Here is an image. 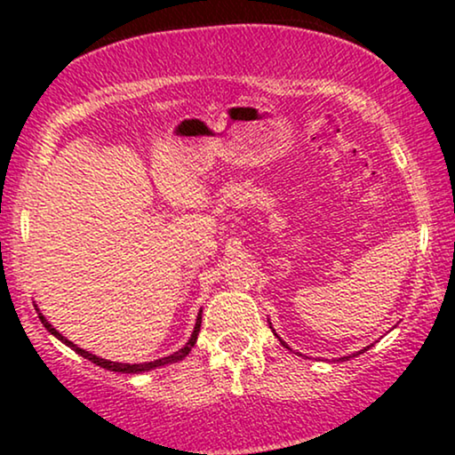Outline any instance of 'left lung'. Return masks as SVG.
I'll return each instance as SVG.
<instances>
[{
	"label": "left lung",
	"mask_w": 455,
	"mask_h": 455,
	"mask_svg": "<svg viewBox=\"0 0 455 455\" xmlns=\"http://www.w3.org/2000/svg\"><path fill=\"white\" fill-rule=\"evenodd\" d=\"M282 344H283V346H285V341H282Z\"/></svg>",
	"instance_id": "1"
}]
</instances>
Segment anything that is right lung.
<instances>
[{
    "mask_svg": "<svg viewBox=\"0 0 455 455\" xmlns=\"http://www.w3.org/2000/svg\"><path fill=\"white\" fill-rule=\"evenodd\" d=\"M203 313V310H201ZM198 313V316H196V325H195V331H192V335H190V339L186 341V346L184 347H180L178 352H173V354H170V356H164V358H159V360H153V363H142V364H122V363H111V360H105V358H99V356H95V354H91V352H86V350H83V347H78L76 344H72L70 339H66L64 335H61L58 329L55 327H52V323H49L45 316H43L41 313H39V319H41V323L43 325H45V329L52 335H55V338L58 339H61L64 341V344L68 346V347H72L74 352L76 354H80V356L83 358H86V360H91V363H95L97 366H103V369H108V371H116V372H130V375H132V372H145V371H151V369H157V366H165V364H172V363H178V360H182V358H186L188 356V352L192 350V347H195V344H196V338H198V331H201V319H203V315Z\"/></svg>",
    "mask_w": 455,
    "mask_h": 455,
    "instance_id": "1",
    "label": "right lung"
}]
</instances>
